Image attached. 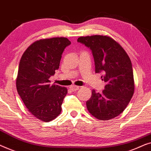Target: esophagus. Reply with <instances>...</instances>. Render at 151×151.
Listing matches in <instances>:
<instances>
[{"label":"esophagus","mask_w":151,"mask_h":151,"mask_svg":"<svg viewBox=\"0 0 151 151\" xmlns=\"http://www.w3.org/2000/svg\"><path fill=\"white\" fill-rule=\"evenodd\" d=\"M79 86H75V85H73V86H70V88H71V90L72 91H76L79 89Z\"/></svg>","instance_id":"obj_1"}]
</instances>
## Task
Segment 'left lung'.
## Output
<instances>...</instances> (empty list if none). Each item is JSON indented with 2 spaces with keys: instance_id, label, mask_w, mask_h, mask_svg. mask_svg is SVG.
I'll return each instance as SVG.
<instances>
[{
  "instance_id": "8db88e82",
  "label": "left lung",
  "mask_w": 151,
  "mask_h": 151,
  "mask_svg": "<svg viewBox=\"0 0 151 151\" xmlns=\"http://www.w3.org/2000/svg\"><path fill=\"white\" fill-rule=\"evenodd\" d=\"M78 42L90 48L94 58L96 73H104L106 82L102 93L92 90L86 107L91 114L100 120L113 119L124 111L135 90L130 58L121 45L106 36H81Z\"/></svg>"
}]
</instances>
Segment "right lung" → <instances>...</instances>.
<instances>
[{
	"label": "right lung",
	"instance_id": "1",
	"mask_svg": "<svg viewBox=\"0 0 151 151\" xmlns=\"http://www.w3.org/2000/svg\"><path fill=\"white\" fill-rule=\"evenodd\" d=\"M71 42L67 38L41 39L32 43L20 60L16 88L28 111L36 118L50 122L61 113L67 88L49 84L59 69L62 54Z\"/></svg>",
	"mask_w": 151,
	"mask_h": 151
}]
</instances>
